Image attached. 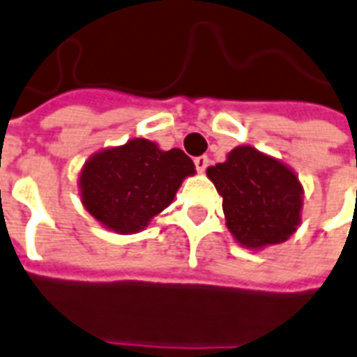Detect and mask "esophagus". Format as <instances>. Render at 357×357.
Instances as JSON below:
<instances>
[{"label": "esophagus", "instance_id": "obj_1", "mask_svg": "<svg viewBox=\"0 0 357 357\" xmlns=\"http://www.w3.org/2000/svg\"><path fill=\"white\" fill-rule=\"evenodd\" d=\"M195 167H197V171H199V173H204V171H206V167H208V156H197L195 160Z\"/></svg>", "mask_w": 357, "mask_h": 357}]
</instances>
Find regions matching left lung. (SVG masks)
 Returning <instances> with one entry per match:
<instances>
[{
	"mask_svg": "<svg viewBox=\"0 0 357 357\" xmlns=\"http://www.w3.org/2000/svg\"><path fill=\"white\" fill-rule=\"evenodd\" d=\"M206 175L223 197L228 232L245 249L284 243L301 225L304 188L275 156L239 145L227 160L210 165Z\"/></svg>",
	"mask_w": 357,
	"mask_h": 357,
	"instance_id": "1",
	"label": "left lung"
}]
</instances>
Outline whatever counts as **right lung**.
I'll return each instance as SVG.
<instances>
[{
  "instance_id": "1",
  "label": "right lung",
  "mask_w": 357,
  "mask_h": 357,
  "mask_svg": "<svg viewBox=\"0 0 357 357\" xmlns=\"http://www.w3.org/2000/svg\"><path fill=\"white\" fill-rule=\"evenodd\" d=\"M195 164L181 149L162 151L155 142L129 139L84 162L79 195L84 210L116 234H136L175 199Z\"/></svg>"
}]
</instances>
